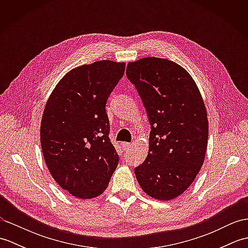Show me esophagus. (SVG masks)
Returning <instances> with one entry per match:
<instances>
[{
  "instance_id": "esophagus-1",
  "label": "esophagus",
  "mask_w": 248,
  "mask_h": 248,
  "mask_svg": "<svg viewBox=\"0 0 248 248\" xmlns=\"http://www.w3.org/2000/svg\"><path fill=\"white\" fill-rule=\"evenodd\" d=\"M131 145H132L131 143H121V147H123L124 150H128L131 147Z\"/></svg>"
}]
</instances>
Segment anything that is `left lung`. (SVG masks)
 Instances as JSON below:
<instances>
[{"label":"left lung","instance_id":"1","mask_svg":"<svg viewBox=\"0 0 248 248\" xmlns=\"http://www.w3.org/2000/svg\"><path fill=\"white\" fill-rule=\"evenodd\" d=\"M125 73L151 129L148 155L134 168L136 179L149 196L173 199L191 186L204 160L209 129L202 94L187 71L166 59L129 62Z\"/></svg>","mask_w":248,"mask_h":248}]
</instances>
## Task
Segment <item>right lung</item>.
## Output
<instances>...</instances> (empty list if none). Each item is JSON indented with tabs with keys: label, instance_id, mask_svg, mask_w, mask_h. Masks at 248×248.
I'll list each match as a JSON object with an SVG mask.
<instances>
[{
	"label": "right lung",
	"instance_id": "obj_1",
	"mask_svg": "<svg viewBox=\"0 0 248 248\" xmlns=\"http://www.w3.org/2000/svg\"><path fill=\"white\" fill-rule=\"evenodd\" d=\"M124 68L100 61L72 69L46 104L40 127L46 164L57 184L78 198L102 194L118 165L105 105Z\"/></svg>",
	"mask_w": 248,
	"mask_h": 248
}]
</instances>
